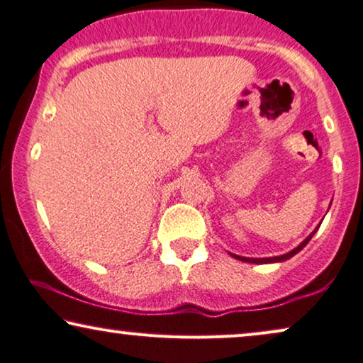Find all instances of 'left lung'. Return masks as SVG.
I'll list each match as a JSON object with an SVG mask.
<instances>
[{"label": "left lung", "mask_w": 363, "mask_h": 363, "mask_svg": "<svg viewBox=\"0 0 363 363\" xmlns=\"http://www.w3.org/2000/svg\"><path fill=\"white\" fill-rule=\"evenodd\" d=\"M316 230H318V229H316ZM316 230H314V233H316ZM314 233H313L311 235H308V238L304 239L303 242L296 247V249H293L291 252H288V254H285V255H280V257H270V259H247V257H239V255H233V257H235V259H239V260H244V262H250V264H272V262H283V260H288V259H290V257H293L295 254H298V252L301 250L303 247L309 242V240H311V238L314 235Z\"/></svg>", "instance_id": "left-lung-1"}]
</instances>
